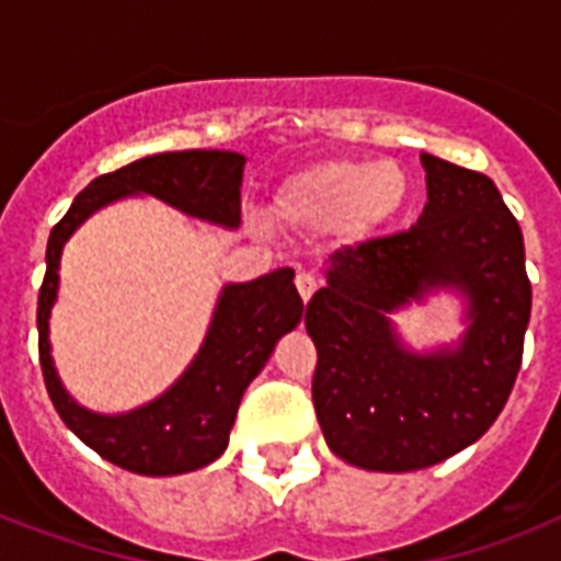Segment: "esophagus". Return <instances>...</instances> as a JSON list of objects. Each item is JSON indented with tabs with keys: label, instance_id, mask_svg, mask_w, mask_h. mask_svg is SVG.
I'll return each mask as SVG.
<instances>
[{
	"label": "esophagus",
	"instance_id": "34e87169",
	"mask_svg": "<svg viewBox=\"0 0 561 561\" xmlns=\"http://www.w3.org/2000/svg\"><path fill=\"white\" fill-rule=\"evenodd\" d=\"M317 288H320V282H317L314 273H297V290H299V297H302V302H308V299L314 297Z\"/></svg>",
	"mask_w": 561,
	"mask_h": 561
}]
</instances>
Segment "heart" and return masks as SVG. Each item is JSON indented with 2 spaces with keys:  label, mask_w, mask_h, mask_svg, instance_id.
<instances>
[{
  "label": "heart",
  "mask_w": 561,
  "mask_h": 561,
  "mask_svg": "<svg viewBox=\"0 0 561 561\" xmlns=\"http://www.w3.org/2000/svg\"><path fill=\"white\" fill-rule=\"evenodd\" d=\"M408 201L404 171L392 162L320 160L294 171L276 188V211L294 224L341 220L352 238L387 227Z\"/></svg>",
  "instance_id": "1"
}]
</instances>
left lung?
<instances>
[{
  "mask_svg": "<svg viewBox=\"0 0 561 561\" xmlns=\"http://www.w3.org/2000/svg\"><path fill=\"white\" fill-rule=\"evenodd\" d=\"M427 203L416 227L343 247L306 308L317 346V422L341 460L416 471L486 434L522 367L533 290L518 220L486 174L422 153ZM457 293L467 332L419 353L391 317Z\"/></svg>",
  "mask_w": 561,
  "mask_h": 561,
  "instance_id": "8db88e82",
  "label": "left lung"
}]
</instances>
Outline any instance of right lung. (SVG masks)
<instances>
[{
	"mask_svg": "<svg viewBox=\"0 0 561 561\" xmlns=\"http://www.w3.org/2000/svg\"><path fill=\"white\" fill-rule=\"evenodd\" d=\"M244 162V153L236 151H174L142 157L125 169L92 180L48 236L46 279L37 299L39 367L46 390L66 427L81 443L99 451L104 460L136 474H186L209 466L227 451L241 396L264 369L282 334L294 332L302 320V299L294 285V271L279 267L253 282L224 285L206 337L186 373L148 404L125 413H95L69 396L51 358L48 317L60 288V255L83 220L134 194L157 197L188 218L238 229Z\"/></svg>",
	"mask_w": 561,
	"mask_h": 561,
	"instance_id": "add662e5",
	"label": "right lung"
}]
</instances>
